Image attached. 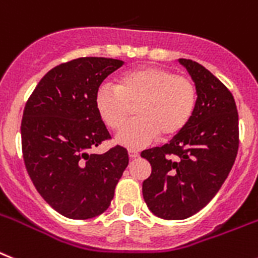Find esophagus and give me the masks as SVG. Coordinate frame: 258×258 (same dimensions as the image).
Listing matches in <instances>:
<instances>
[{
	"label": "esophagus",
	"mask_w": 258,
	"mask_h": 258,
	"mask_svg": "<svg viewBox=\"0 0 258 258\" xmlns=\"http://www.w3.org/2000/svg\"><path fill=\"white\" fill-rule=\"evenodd\" d=\"M128 157L131 160H135V159H138V157H139V153L135 152V151H128Z\"/></svg>",
	"instance_id": "esophagus-1"
}]
</instances>
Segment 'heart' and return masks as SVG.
<instances>
[{
    "instance_id": "1",
    "label": "heart",
    "mask_w": 258,
    "mask_h": 258,
    "mask_svg": "<svg viewBox=\"0 0 258 258\" xmlns=\"http://www.w3.org/2000/svg\"><path fill=\"white\" fill-rule=\"evenodd\" d=\"M197 102L194 82L162 67H140L119 76L116 88L101 85L96 92V109L109 128L119 130L134 107L135 120L116 135V143L128 149H142L157 136L168 139L186 127Z\"/></svg>"
}]
</instances>
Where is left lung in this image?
Returning a JSON list of instances; mask_svg holds the SVG:
<instances>
[{
  "label": "left lung",
  "mask_w": 258,
  "mask_h": 258,
  "mask_svg": "<svg viewBox=\"0 0 258 258\" xmlns=\"http://www.w3.org/2000/svg\"><path fill=\"white\" fill-rule=\"evenodd\" d=\"M178 62L196 85V109L169 144L142 152L152 166L143 197L165 220L186 219L206 206L228 177L239 149V115L231 92L198 62Z\"/></svg>",
  "instance_id": "left-lung-1"
}]
</instances>
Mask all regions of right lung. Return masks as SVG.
Listing matches in <instances>:
<instances>
[{"mask_svg":"<svg viewBox=\"0 0 258 258\" xmlns=\"http://www.w3.org/2000/svg\"><path fill=\"white\" fill-rule=\"evenodd\" d=\"M123 64L106 57L60 64L39 81L26 103L21 124L26 169L45 202L69 219L105 213L128 165L123 147L90 153L110 138L94 103L97 89Z\"/></svg>","mask_w":258,"mask_h":258,"instance_id":"right-lung-1","label":"right lung"}]
</instances>
